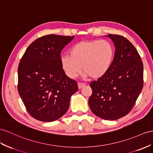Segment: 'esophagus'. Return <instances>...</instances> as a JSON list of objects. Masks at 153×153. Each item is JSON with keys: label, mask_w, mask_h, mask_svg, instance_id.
<instances>
[{"label": "esophagus", "mask_w": 153, "mask_h": 153, "mask_svg": "<svg viewBox=\"0 0 153 153\" xmlns=\"http://www.w3.org/2000/svg\"><path fill=\"white\" fill-rule=\"evenodd\" d=\"M85 84L79 83H78V88H79V89H81L82 88H83V87H85Z\"/></svg>", "instance_id": "34e87169"}]
</instances>
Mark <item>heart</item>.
Returning a JSON list of instances; mask_svg holds the SVG:
<instances>
[{
  "label": "heart",
  "instance_id": "1",
  "mask_svg": "<svg viewBox=\"0 0 153 153\" xmlns=\"http://www.w3.org/2000/svg\"><path fill=\"white\" fill-rule=\"evenodd\" d=\"M70 55L61 58L62 67L70 78H75L81 68L85 77L98 79L108 73L115 56V48L106 40L83 41L76 43L70 50Z\"/></svg>",
  "mask_w": 153,
  "mask_h": 153
}]
</instances>
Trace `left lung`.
Segmentation results:
<instances>
[{
	"instance_id": "8db88e82",
	"label": "left lung",
	"mask_w": 153,
	"mask_h": 153,
	"mask_svg": "<svg viewBox=\"0 0 153 153\" xmlns=\"http://www.w3.org/2000/svg\"><path fill=\"white\" fill-rule=\"evenodd\" d=\"M115 46V56L108 73L90 84L88 105L101 118L116 120L134 107L143 86V65L135 47L119 35L108 34Z\"/></svg>"
}]
</instances>
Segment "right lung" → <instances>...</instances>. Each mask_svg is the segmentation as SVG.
Segmentation results:
<instances>
[{"instance_id": "right-lung-1", "label": "right lung", "mask_w": 153, "mask_h": 153, "mask_svg": "<svg viewBox=\"0 0 153 153\" xmlns=\"http://www.w3.org/2000/svg\"><path fill=\"white\" fill-rule=\"evenodd\" d=\"M74 36L50 34L39 37L26 49L18 67V92L33 118L50 122L68 111L77 83L66 75L61 52Z\"/></svg>"}]
</instances>
